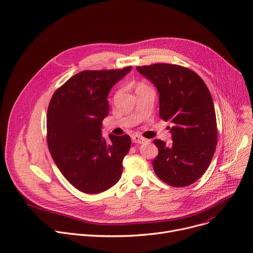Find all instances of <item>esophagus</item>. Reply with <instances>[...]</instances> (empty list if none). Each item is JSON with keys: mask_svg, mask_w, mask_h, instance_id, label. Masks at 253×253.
Masks as SVG:
<instances>
[{"mask_svg": "<svg viewBox=\"0 0 253 253\" xmlns=\"http://www.w3.org/2000/svg\"><path fill=\"white\" fill-rule=\"evenodd\" d=\"M132 141L134 142V143H139V144H142V143H145V142H147V139H145V138H143L142 136H140V135H133L132 136Z\"/></svg>", "mask_w": 253, "mask_h": 253, "instance_id": "34e87169", "label": "esophagus"}]
</instances>
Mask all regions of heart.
I'll list each match as a JSON object with an SVG mask.
<instances>
[{
    "label": "heart",
    "mask_w": 253,
    "mask_h": 253,
    "mask_svg": "<svg viewBox=\"0 0 253 253\" xmlns=\"http://www.w3.org/2000/svg\"><path fill=\"white\" fill-rule=\"evenodd\" d=\"M139 85H143V84H139ZM139 85H138V86H139Z\"/></svg>",
    "instance_id": "b5f03b06"
}]
</instances>
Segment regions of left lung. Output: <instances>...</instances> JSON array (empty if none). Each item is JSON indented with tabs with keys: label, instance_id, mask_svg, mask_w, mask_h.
<instances>
[{
	"label": "left lung",
	"instance_id": "obj_1",
	"mask_svg": "<svg viewBox=\"0 0 253 253\" xmlns=\"http://www.w3.org/2000/svg\"><path fill=\"white\" fill-rule=\"evenodd\" d=\"M159 95V117L170 122L172 143L155 139L156 175L172 187H187L208 169L217 145L215 108L204 81L190 68L156 63L137 66Z\"/></svg>",
	"mask_w": 253,
	"mask_h": 253
}]
</instances>
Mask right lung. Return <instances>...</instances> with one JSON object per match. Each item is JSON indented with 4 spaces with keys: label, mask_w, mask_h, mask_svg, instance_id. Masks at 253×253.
<instances>
[{
    "label": "right lung",
    "mask_w": 253,
    "mask_h": 253,
    "mask_svg": "<svg viewBox=\"0 0 253 253\" xmlns=\"http://www.w3.org/2000/svg\"><path fill=\"white\" fill-rule=\"evenodd\" d=\"M132 66L123 70L84 71L53 94L47 111V143L55 165L79 191L98 194L116 183L123 158L131 146L129 135L102 136L109 114L107 97Z\"/></svg>",
    "instance_id": "right-lung-1"
}]
</instances>
